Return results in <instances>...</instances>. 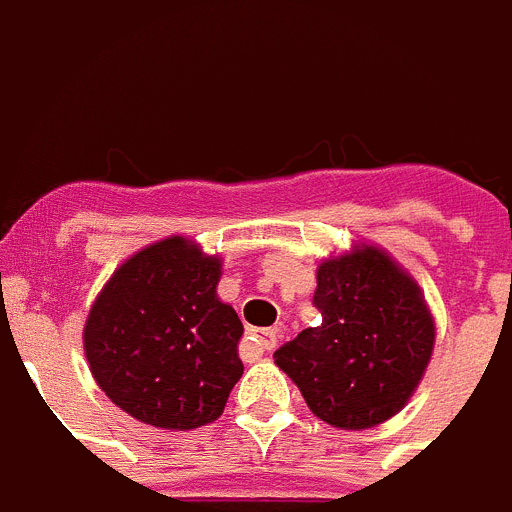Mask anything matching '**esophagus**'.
Segmentation results:
<instances>
[{
    "mask_svg": "<svg viewBox=\"0 0 512 512\" xmlns=\"http://www.w3.org/2000/svg\"><path fill=\"white\" fill-rule=\"evenodd\" d=\"M277 346V330L274 328H253L248 333V348L253 354H264V351H271Z\"/></svg>",
    "mask_w": 512,
    "mask_h": 512,
    "instance_id": "1",
    "label": "esophagus"
}]
</instances>
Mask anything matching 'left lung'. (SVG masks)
I'll use <instances>...</instances> for the list:
<instances>
[{
  "label": "left lung",
  "instance_id": "8db88e82",
  "mask_svg": "<svg viewBox=\"0 0 512 512\" xmlns=\"http://www.w3.org/2000/svg\"><path fill=\"white\" fill-rule=\"evenodd\" d=\"M312 302L323 323L274 351L307 408L341 431L374 428L400 413L436 343L418 282L387 251L356 243L320 261Z\"/></svg>",
  "mask_w": 512,
  "mask_h": 512
}]
</instances>
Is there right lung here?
<instances>
[{"instance_id": "obj_1", "label": "right lung", "mask_w": 512, "mask_h": 512, "mask_svg": "<svg viewBox=\"0 0 512 512\" xmlns=\"http://www.w3.org/2000/svg\"><path fill=\"white\" fill-rule=\"evenodd\" d=\"M223 259L184 235L115 269L84 325L99 390L140 423L192 431L223 415L243 374L238 312L217 297Z\"/></svg>"}]
</instances>
